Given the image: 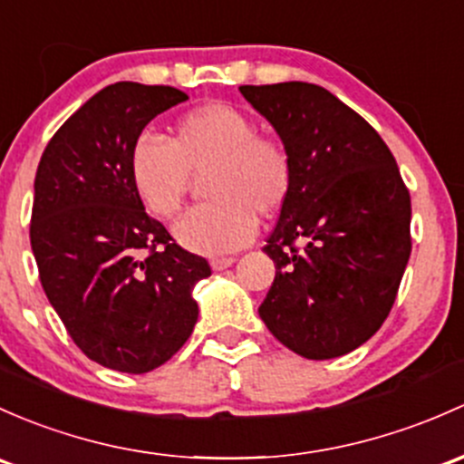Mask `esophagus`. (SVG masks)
<instances>
[{
    "mask_svg": "<svg viewBox=\"0 0 464 464\" xmlns=\"http://www.w3.org/2000/svg\"><path fill=\"white\" fill-rule=\"evenodd\" d=\"M233 262H236V257H213V260H211V269L213 271H224V269H228V266H231Z\"/></svg>",
    "mask_w": 464,
    "mask_h": 464,
    "instance_id": "esophagus-1",
    "label": "esophagus"
}]
</instances>
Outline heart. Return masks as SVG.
<instances>
[{
    "mask_svg": "<svg viewBox=\"0 0 464 464\" xmlns=\"http://www.w3.org/2000/svg\"><path fill=\"white\" fill-rule=\"evenodd\" d=\"M207 173L211 202L195 207L173 227L175 240L202 256L245 246L257 231V216L285 207L294 167L277 140L257 135V124L240 109L207 104L179 117L170 144L140 135L130 146L129 173L135 193L158 218H173L191 175Z\"/></svg>",
    "mask_w": 464,
    "mask_h": 464,
    "instance_id": "heart-1",
    "label": "heart"
}]
</instances>
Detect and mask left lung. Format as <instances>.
<instances>
[{
    "mask_svg": "<svg viewBox=\"0 0 464 464\" xmlns=\"http://www.w3.org/2000/svg\"><path fill=\"white\" fill-rule=\"evenodd\" d=\"M294 167L265 253L276 280L257 314L294 353L329 360L367 343L411 256V199L378 133L322 86H240ZM305 242L297 252L293 242Z\"/></svg>",
    "mask_w": 464,
    "mask_h": 464,
    "instance_id": "left-lung-1",
    "label": "left lung"
}]
</instances>
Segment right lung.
Listing matches in <instances>:
<instances>
[{
  "label": "right lung",
  "instance_id": "1",
  "mask_svg": "<svg viewBox=\"0 0 464 464\" xmlns=\"http://www.w3.org/2000/svg\"><path fill=\"white\" fill-rule=\"evenodd\" d=\"M187 100L173 86H106L60 126L37 167L31 246L44 294L72 343L121 373L153 372L182 349L198 322L193 286L211 276L146 216L129 173L144 126Z\"/></svg>",
  "mask_w": 464,
  "mask_h": 464
}]
</instances>
